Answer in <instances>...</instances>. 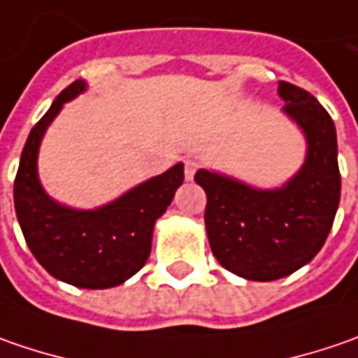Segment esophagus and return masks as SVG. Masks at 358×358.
Wrapping results in <instances>:
<instances>
[{"label":"esophagus","instance_id":"obj_1","mask_svg":"<svg viewBox=\"0 0 358 358\" xmlns=\"http://www.w3.org/2000/svg\"><path fill=\"white\" fill-rule=\"evenodd\" d=\"M199 169V161L197 159H187L185 161V179L191 181L195 177V171Z\"/></svg>","mask_w":358,"mask_h":358}]
</instances>
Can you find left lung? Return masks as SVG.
I'll use <instances>...</instances> for the list:
<instances>
[{
  "instance_id": "left-lung-1",
  "label": "left lung",
  "mask_w": 358,
  "mask_h": 358,
  "mask_svg": "<svg viewBox=\"0 0 358 358\" xmlns=\"http://www.w3.org/2000/svg\"><path fill=\"white\" fill-rule=\"evenodd\" d=\"M282 115L305 137V159L287 181L257 187L227 173L199 169L207 193L205 229L215 259L247 281H277L321 251L341 201L337 129L310 93L279 83Z\"/></svg>"
}]
</instances>
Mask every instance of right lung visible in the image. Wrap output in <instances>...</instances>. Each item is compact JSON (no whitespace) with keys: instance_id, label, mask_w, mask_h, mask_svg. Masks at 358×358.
<instances>
[{"instance_id":"obj_1","label":"right lung","mask_w":358,"mask_h":358,"mask_svg":"<svg viewBox=\"0 0 358 358\" xmlns=\"http://www.w3.org/2000/svg\"><path fill=\"white\" fill-rule=\"evenodd\" d=\"M85 91L87 81H73L31 129L21 151L13 203L29 251L51 277L79 289H111L145 265L155 223L183 185L185 173L183 163H175L171 169L93 209H77L53 199L37 171L39 147L63 105Z\"/></svg>"}]
</instances>
